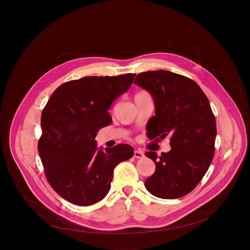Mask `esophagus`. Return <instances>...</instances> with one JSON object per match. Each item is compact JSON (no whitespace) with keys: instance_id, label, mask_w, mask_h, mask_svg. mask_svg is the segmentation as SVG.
Masks as SVG:
<instances>
[{"instance_id":"1","label":"esophagus","mask_w":250,"mask_h":250,"mask_svg":"<svg viewBox=\"0 0 250 250\" xmlns=\"http://www.w3.org/2000/svg\"><path fill=\"white\" fill-rule=\"evenodd\" d=\"M134 157L137 159H143L145 157V154L143 151H141V149H136L134 152Z\"/></svg>"}]
</instances>
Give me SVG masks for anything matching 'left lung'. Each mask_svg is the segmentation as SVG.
Instances as JSON below:
<instances>
[{
  "mask_svg": "<svg viewBox=\"0 0 250 250\" xmlns=\"http://www.w3.org/2000/svg\"><path fill=\"white\" fill-rule=\"evenodd\" d=\"M134 83L151 93L155 103L148 139L169 136L171 145V151L159 158L155 152L146 153L156 171L145 186L158 198H181L200 183L214 157L217 130L208 98L194 80L167 70L142 72Z\"/></svg>",
  "mask_w": 250,
  "mask_h": 250,
  "instance_id": "1",
  "label": "left lung"
}]
</instances>
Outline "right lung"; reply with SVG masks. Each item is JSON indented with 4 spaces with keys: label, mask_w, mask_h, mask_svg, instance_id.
I'll return each mask as SVG.
<instances>
[{
    "label": "right lung",
    "mask_w": 250,
    "mask_h": 250,
    "mask_svg": "<svg viewBox=\"0 0 250 250\" xmlns=\"http://www.w3.org/2000/svg\"><path fill=\"white\" fill-rule=\"evenodd\" d=\"M135 73L86 76L63 83L41 115L38 152L51 187L68 202L89 206L110 189L114 168L134 156L121 144L97 149V131L111 124L108 109L131 85Z\"/></svg>",
    "instance_id": "obj_1"
}]
</instances>
